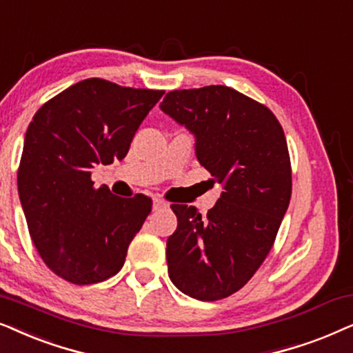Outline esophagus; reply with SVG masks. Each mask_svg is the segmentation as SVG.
<instances>
[{"mask_svg": "<svg viewBox=\"0 0 353 353\" xmlns=\"http://www.w3.org/2000/svg\"><path fill=\"white\" fill-rule=\"evenodd\" d=\"M168 203L161 199H158V196H154L153 199V210H161V208H166Z\"/></svg>", "mask_w": 353, "mask_h": 353, "instance_id": "34e87169", "label": "esophagus"}]
</instances>
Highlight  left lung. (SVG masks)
Returning a JSON list of instances; mask_svg holds the SVG:
<instances>
[{
	"mask_svg": "<svg viewBox=\"0 0 353 353\" xmlns=\"http://www.w3.org/2000/svg\"><path fill=\"white\" fill-rule=\"evenodd\" d=\"M159 108L195 135V154L224 192L206 216L171 205L169 279L192 299L214 302L245 285L274 243L292 194L279 121L265 105L224 85L169 92Z\"/></svg>",
	"mask_w": 353,
	"mask_h": 353,
	"instance_id": "obj_1",
	"label": "left lung"
}]
</instances>
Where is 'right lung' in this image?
<instances>
[{
    "label": "right lung",
    "instance_id": "1",
    "mask_svg": "<svg viewBox=\"0 0 353 353\" xmlns=\"http://www.w3.org/2000/svg\"><path fill=\"white\" fill-rule=\"evenodd\" d=\"M163 90L85 79L46 101L27 129L17 171L32 242L54 274L72 284L101 283L124 265L152 199L95 189L92 169L128 154Z\"/></svg>",
    "mask_w": 353,
    "mask_h": 353
}]
</instances>
